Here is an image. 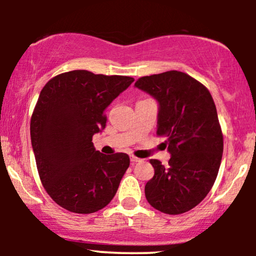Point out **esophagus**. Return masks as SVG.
Listing matches in <instances>:
<instances>
[{
	"label": "esophagus",
	"instance_id": "1",
	"mask_svg": "<svg viewBox=\"0 0 256 256\" xmlns=\"http://www.w3.org/2000/svg\"><path fill=\"white\" fill-rule=\"evenodd\" d=\"M131 161H132V162H138V161H140V158L134 156V155H131Z\"/></svg>",
	"mask_w": 256,
	"mask_h": 256
}]
</instances>
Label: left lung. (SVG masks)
I'll return each mask as SVG.
<instances>
[{
    "mask_svg": "<svg viewBox=\"0 0 256 256\" xmlns=\"http://www.w3.org/2000/svg\"><path fill=\"white\" fill-rule=\"evenodd\" d=\"M138 89L158 100V136L166 137L168 166L152 158L154 177L146 184V201L166 214L196 207L212 189L224 149L213 98L195 78L179 71L140 77Z\"/></svg>",
    "mask_w": 256,
    "mask_h": 256,
    "instance_id": "left-lung-1",
    "label": "left lung"
}]
</instances>
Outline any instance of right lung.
<instances>
[{
    "mask_svg": "<svg viewBox=\"0 0 256 256\" xmlns=\"http://www.w3.org/2000/svg\"><path fill=\"white\" fill-rule=\"evenodd\" d=\"M134 80L76 70L52 77L40 91L31 116V143L40 182L60 207L94 213L116 194L130 158L101 154L92 136L106 128V108Z\"/></svg>",
    "mask_w": 256,
    "mask_h": 256,
    "instance_id": "right-lung-1",
    "label": "right lung"
}]
</instances>
